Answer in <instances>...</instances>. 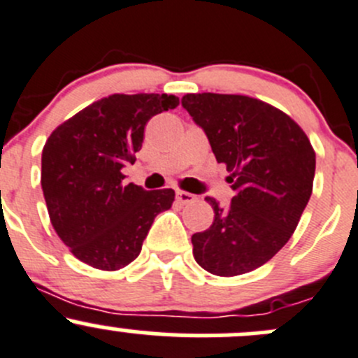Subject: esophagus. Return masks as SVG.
<instances>
[{"instance_id":"34e87169","label":"esophagus","mask_w":358,"mask_h":358,"mask_svg":"<svg viewBox=\"0 0 358 358\" xmlns=\"http://www.w3.org/2000/svg\"><path fill=\"white\" fill-rule=\"evenodd\" d=\"M176 200H178L180 205H187V203H193L196 198H194V194L186 193V191H178V193H176Z\"/></svg>"}]
</instances>
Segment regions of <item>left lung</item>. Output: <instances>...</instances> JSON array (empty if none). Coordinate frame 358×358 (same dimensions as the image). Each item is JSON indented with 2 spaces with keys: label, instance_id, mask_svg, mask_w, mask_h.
<instances>
[{
  "label": "left lung",
  "instance_id": "obj_1",
  "mask_svg": "<svg viewBox=\"0 0 358 358\" xmlns=\"http://www.w3.org/2000/svg\"><path fill=\"white\" fill-rule=\"evenodd\" d=\"M182 106L226 164L234 196H206L213 222L191 236L193 255L210 274L233 278L268 262L296 229L312 194L315 152L289 115L243 94H184Z\"/></svg>",
  "mask_w": 358,
  "mask_h": 358
}]
</instances>
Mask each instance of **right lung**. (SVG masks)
<instances>
[{
  "label": "right lung",
  "mask_w": 358,
  "mask_h": 358,
  "mask_svg": "<svg viewBox=\"0 0 358 358\" xmlns=\"http://www.w3.org/2000/svg\"><path fill=\"white\" fill-rule=\"evenodd\" d=\"M174 94H112L58 125L41 157V186L55 231L73 257L119 271L141 252L155 217L174 189L146 191L124 182L152 117L176 108Z\"/></svg>",
  "instance_id": "add662e5"
}]
</instances>
